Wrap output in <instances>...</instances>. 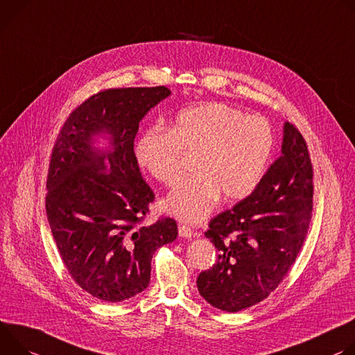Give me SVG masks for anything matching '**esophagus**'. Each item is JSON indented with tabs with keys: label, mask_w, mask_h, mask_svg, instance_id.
Returning <instances> with one entry per match:
<instances>
[{
	"label": "esophagus",
	"mask_w": 355,
	"mask_h": 355,
	"mask_svg": "<svg viewBox=\"0 0 355 355\" xmlns=\"http://www.w3.org/2000/svg\"><path fill=\"white\" fill-rule=\"evenodd\" d=\"M179 235L183 239H191L193 237V230L189 225L179 224Z\"/></svg>",
	"instance_id": "esophagus-1"
}]
</instances>
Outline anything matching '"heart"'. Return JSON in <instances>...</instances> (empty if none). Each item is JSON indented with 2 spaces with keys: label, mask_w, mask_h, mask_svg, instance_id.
Returning <instances> with one entry per match:
<instances>
[{
  "label": "heart",
  "mask_w": 355,
  "mask_h": 355,
  "mask_svg": "<svg viewBox=\"0 0 355 355\" xmlns=\"http://www.w3.org/2000/svg\"><path fill=\"white\" fill-rule=\"evenodd\" d=\"M273 149V131L262 116L221 103L182 110L168 131L150 127L135 145L139 166L165 186H175L194 156L198 172L166 199V209L187 223L202 221L216 206L244 199L262 179Z\"/></svg>",
  "instance_id": "heart-1"
}]
</instances>
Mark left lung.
I'll return each instance as SVG.
<instances>
[{
	"instance_id": "left-lung-1",
	"label": "left lung",
	"mask_w": 355,
	"mask_h": 355,
	"mask_svg": "<svg viewBox=\"0 0 355 355\" xmlns=\"http://www.w3.org/2000/svg\"><path fill=\"white\" fill-rule=\"evenodd\" d=\"M281 156L255 190L216 216L206 232L218 257L198 278L199 293L224 311H240L268 297L293 265L311 218L313 169L306 141L284 125Z\"/></svg>"
}]
</instances>
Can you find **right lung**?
Segmentation results:
<instances>
[{"label": "right lung", "instance_id": "right-lung-1", "mask_svg": "<svg viewBox=\"0 0 355 355\" xmlns=\"http://www.w3.org/2000/svg\"><path fill=\"white\" fill-rule=\"evenodd\" d=\"M169 96L165 86L100 92L69 115L55 142L48 221L71 278L96 299L123 302L146 289L152 255L178 237L173 218L142 224L155 194L134 152L142 118ZM100 137L107 147L96 146Z\"/></svg>", "mask_w": 355, "mask_h": 355}]
</instances>
